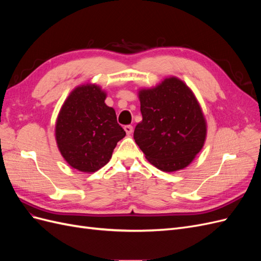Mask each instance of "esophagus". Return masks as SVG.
Wrapping results in <instances>:
<instances>
[{
	"instance_id": "1",
	"label": "esophagus",
	"mask_w": 261,
	"mask_h": 261,
	"mask_svg": "<svg viewBox=\"0 0 261 261\" xmlns=\"http://www.w3.org/2000/svg\"><path fill=\"white\" fill-rule=\"evenodd\" d=\"M124 130H125L126 134H127V135L129 136L130 134L133 133V126H132V125H125V126H124Z\"/></svg>"
}]
</instances>
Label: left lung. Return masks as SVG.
Listing matches in <instances>:
<instances>
[{
    "mask_svg": "<svg viewBox=\"0 0 261 261\" xmlns=\"http://www.w3.org/2000/svg\"><path fill=\"white\" fill-rule=\"evenodd\" d=\"M143 121L134 139L156 169H185L200 152L207 122L191 88L177 77H168L152 88L138 91Z\"/></svg>",
    "mask_w": 261,
    "mask_h": 261,
    "instance_id": "left-lung-1",
    "label": "left lung"
}]
</instances>
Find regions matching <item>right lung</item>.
<instances>
[{"label":"right lung","instance_id":"add662e5","mask_svg":"<svg viewBox=\"0 0 261 261\" xmlns=\"http://www.w3.org/2000/svg\"><path fill=\"white\" fill-rule=\"evenodd\" d=\"M107 92L96 84L76 87L63 103L55 124V139L70 167L96 172L110 161L126 133L114 109L106 105Z\"/></svg>","mask_w":261,"mask_h":261}]
</instances>
